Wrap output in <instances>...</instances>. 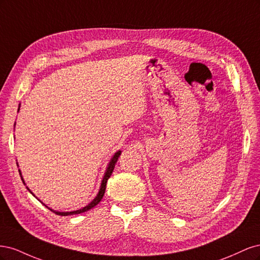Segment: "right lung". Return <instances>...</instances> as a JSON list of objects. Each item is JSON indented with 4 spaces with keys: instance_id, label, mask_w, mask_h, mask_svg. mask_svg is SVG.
<instances>
[{
    "instance_id": "right-lung-1",
    "label": "right lung",
    "mask_w": 260,
    "mask_h": 260,
    "mask_svg": "<svg viewBox=\"0 0 260 260\" xmlns=\"http://www.w3.org/2000/svg\"><path fill=\"white\" fill-rule=\"evenodd\" d=\"M120 151L119 152H117L115 155H114V157L112 158V160H111V162L108 164V167H107V169H106V172H105V175H104V178H103V180H102V183H101V188H100V191H99V194L96 195V198L94 199L88 206H85V207H83V208H81V209H79V210H75V211H67V212H59V211H54V210H52L53 212H55V214L56 215H59V216H69V215H76V214H81V212H84V211H88L89 209H91V208H93L94 206H96L98 204L101 202V200L103 199V196H104V193H105V188H106V184H107V180L109 179V177L112 176V174H113V170H114V168H115V164L117 162V160H118V157L120 156ZM20 174V172H19ZM21 180H22V178H21ZM29 190V188H28ZM30 191V190H29Z\"/></svg>"
}]
</instances>
